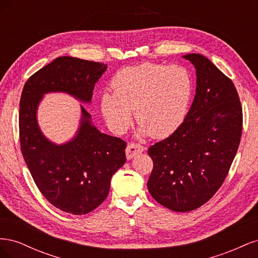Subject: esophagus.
<instances>
[{
  "label": "esophagus",
  "instance_id": "obj_1",
  "mask_svg": "<svg viewBox=\"0 0 258 258\" xmlns=\"http://www.w3.org/2000/svg\"><path fill=\"white\" fill-rule=\"evenodd\" d=\"M144 151V147L137 143H129L126 148V156L128 159H132L138 154H141Z\"/></svg>",
  "mask_w": 258,
  "mask_h": 258
}]
</instances>
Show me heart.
<instances>
[{"label":"heart","instance_id":"b5f03b06","mask_svg":"<svg viewBox=\"0 0 258 258\" xmlns=\"http://www.w3.org/2000/svg\"><path fill=\"white\" fill-rule=\"evenodd\" d=\"M115 92L104 91L100 106L115 134H122L134 110L139 135L163 139L182 126L194 96V79L183 66L145 63L119 70L112 80Z\"/></svg>","mask_w":258,"mask_h":258}]
</instances>
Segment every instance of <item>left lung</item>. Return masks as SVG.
I'll return each mask as SVG.
<instances>
[{
  "label": "left lung",
  "instance_id": "1",
  "mask_svg": "<svg viewBox=\"0 0 258 258\" xmlns=\"http://www.w3.org/2000/svg\"><path fill=\"white\" fill-rule=\"evenodd\" d=\"M196 69V95L182 126L148 148L152 197L175 212L205 205L224 183L242 135V107L235 85L208 58L183 56Z\"/></svg>",
  "mask_w": 258,
  "mask_h": 258
}]
</instances>
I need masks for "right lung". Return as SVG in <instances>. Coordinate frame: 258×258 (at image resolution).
Here are the masks:
<instances>
[{"mask_svg": "<svg viewBox=\"0 0 258 258\" xmlns=\"http://www.w3.org/2000/svg\"><path fill=\"white\" fill-rule=\"evenodd\" d=\"M106 68L100 62L59 57L30 77L20 98V147L30 173L48 202L74 215L87 214L105 200L113 174L126 162L127 143L101 134L81 105L82 119L76 136L57 145L42 134L36 111L48 92H66L89 103Z\"/></svg>", "mask_w": 258, "mask_h": 258, "instance_id": "obj_1", "label": "right lung"}]
</instances>
